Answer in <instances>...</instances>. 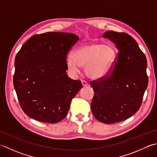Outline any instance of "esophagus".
<instances>
[{"instance_id":"34e87169","label":"esophagus","mask_w":157,"mask_h":157,"mask_svg":"<svg viewBox=\"0 0 157 157\" xmlns=\"http://www.w3.org/2000/svg\"><path fill=\"white\" fill-rule=\"evenodd\" d=\"M82 86L84 87H85V86H88V83L86 82V81H84V80H82Z\"/></svg>"}]
</instances>
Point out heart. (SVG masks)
I'll list each match as a JSON object with an SVG mask.
<instances>
[{
	"instance_id": "heart-1",
	"label": "heart",
	"mask_w": 157,
	"mask_h": 157,
	"mask_svg": "<svg viewBox=\"0 0 157 157\" xmlns=\"http://www.w3.org/2000/svg\"><path fill=\"white\" fill-rule=\"evenodd\" d=\"M116 58V52L112 45L94 42L79 46L73 55H67L65 62L67 68L73 74L80 72L81 67H86V75L97 80L108 74Z\"/></svg>"
}]
</instances>
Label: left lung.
<instances>
[{"label":"left lung","instance_id":"1","mask_svg":"<svg viewBox=\"0 0 157 157\" xmlns=\"http://www.w3.org/2000/svg\"><path fill=\"white\" fill-rule=\"evenodd\" d=\"M103 37L116 45L118 54L112 74L90 82L94 92L90 108L95 118L108 124L124 121L139 110L148 78L146 56L131 36L108 30Z\"/></svg>","mask_w":157,"mask_h":157}]
</instances>
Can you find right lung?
Wrapping results in <instances>:
<instances>
[{"label": "right lung", "instance_id": "1", "mask_svg": "<svg viewBox=\"0 0 157 157\" xmlns=\"http://www.w3.org/2000/svg\"><path fill=\"white\" fill-rule=\"evenodd\" d=\"M79 40L73 33L49 32L32 36L15 58L13 85L26 114L46 123L66 117L82 82L67 75L65 58Z\"/></svg>", "mask_w": 157, "mask_h": 157}]
</instances>
